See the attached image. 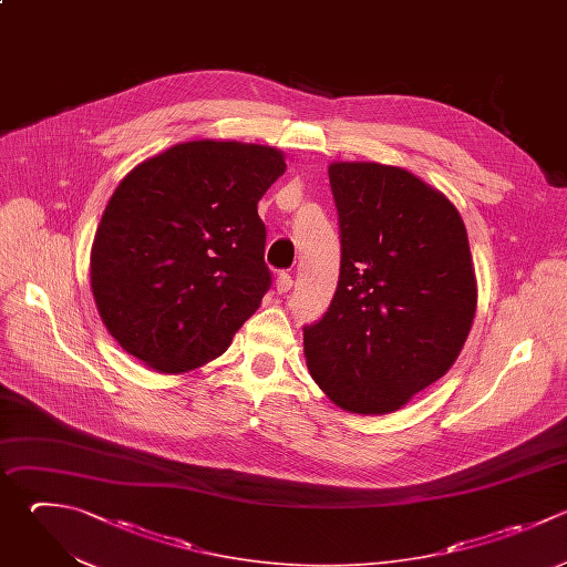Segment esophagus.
Wrapping results in <instances>:
<instances>
[{
  "mask_svg": "<svg viewBox=\"0 0 567 567\" xmlns=\"http://www.w3.org/2000/svg\"><path fill=\"white\" fill-rule=\"evenodd\" d=\"M275 288H277L279 295L288 292V290L292 288V277H290L288 272H279V277H277V281H275Z\"/></svg>",
  "mask_w": 567,
  "mask_h": 567,
  "instance_id": "34e87169",
  "label": "esophagus"
}]
</instances>
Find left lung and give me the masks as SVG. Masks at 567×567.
<instances>
[{
	"mask_svg": "<svg viewBox=\"0 0 567 567\" xmlns=\"http://www.w3.org/2000/svg\"><path fill=\"white\" fill-rule=\"evenodd\" d=\"M341 268L323 317L303 326L306 363L343 410L385 414L456 361L476 310L456 208L408 171L328 168Z\"/></svg>",
	"mask_w": 567,
	"mask_h": 567,
	"instance_id": "obj_1",
	"label": "left lung"
}]
</instances>
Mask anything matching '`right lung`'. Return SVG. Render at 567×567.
I'll return each mask as SVG.
<instances>
[{
    "mask_svg": "<svg viewBox=\"0 0 567 567\" xmlns=\"http://www.w3.org/2000/svg\"><path fill=\"white\" fill-rule=\"evenodd\" d=\"M284 155L239 142H186L133 168L91 252L102 321L133 357L186 372L219 357L272 286L264 193Z\"/></svg>",
    "mask_w": 567,
    "mask_h": 567,
    "instance_id": "obj_1",
    "label": "right lung"
}]
</instances>
